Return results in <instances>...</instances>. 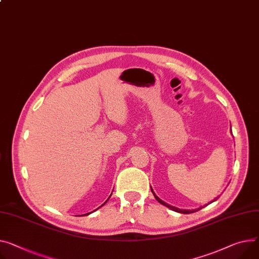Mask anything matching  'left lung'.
<instances>
[{
	"mask_svg": "<svg viewBox=\"0 0 259 259\" xmlns=\"http://www.w3.org/2000/svg\"><path fill=\"white\" fill-rule=\"evenodd\" d=\"M151 192H152L153 196L155 197V199H156V200H157L158 202H160V203H161V204H163V205H165V206H167L168 208H170V209H172V210L176 211V212H181V213H192V212H194V211H197L198 209H200V208H202V207H204V206H206V205H207V204H205L204 206H201L200 208H198V209H192V210H191V209H181V208H177V207H175V206H172V205H170V204L166 203L165 201H163V200H162V199H160V198H158V197H157V196L155 195V193L153 192L152 188H151ZM217 199H218V198H214V199H213V200H212V201H210L209 203H212L213 201H215V200H217ZM209 203H208V204H209Z\"/></svg>",
	"mask_w": 259,
	"mask_h": 259,
	"instance_id": "8db88e82",
	"label": "left lung"
}]
</instances>
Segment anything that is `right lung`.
Instances as JSON below:
<instances>
[{
    "label": "right lung",
    "instance_id": "obj_1",
    "mask_svg": "<svg viewBox=\"0 0 259 259\" xmlns=\"http://www.w3.org/2000/svg\"><path fill=\"white\" fill-rule=\"evenodd\" d=\"M111 196H112V194H111V195H110V196H109V198H108V199H107V200H106V202H105V203H104V204H102V205H101V206H99V207H97V208H96V209H94V210H93V211H90V212H87V213H85V214H82V215H88V214H90V213H92V212H94V211H95V210H97V209H98V208H101V207H102V206H103V205H105V204H106V203H107V202H108V200H109V199H110V197H111Z\"/></svg>",
    "mask_w": 259,
    "mask_h": 259
}]
</instances>
